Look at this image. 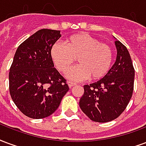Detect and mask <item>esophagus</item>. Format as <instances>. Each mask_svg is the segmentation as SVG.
Segmentation results:
<instances>
[{
    "label": "esophagus",
    "mask_w": 146,
    "mask_h": 146,
    "mask_svg": "<svg viewBox=\"0 0 146 146\" xmlns=\"http://www.w3.org/2000/svg\"><path fill=\"white\" fill-rule=\"evenodd\" d=\"M68 85L69 88H72V87L75 86L76 84L74 83V82H68Z\"/></svg>",
    "instance_id": "1"
}]
</instances>
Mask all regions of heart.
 I'll return each mask as SVG.
<instances>
[{
	"label": "heart",
	"instance_id": "heart-1",
	"mask_svg": "<svg viewBox=\"0 0 146 146\" xmlns=\"http://www.w3.org/2000/svg\"><path fill=\"white\" fill-rule=\"evenodd\" d=\"M65 44L54 45L50 54L57 68L63 73L78 58L79 64L66 74L69 79L82 81L90 77L92 80H100L108 74L113 60L110 46L86 33L71 36L66 39Z\"/></svg>",
	"mask_w": 146,
	"mask_h": 146
}]
</instances>
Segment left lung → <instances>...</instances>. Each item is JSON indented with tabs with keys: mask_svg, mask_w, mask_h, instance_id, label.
I'll list each match as a JSON object with an SVG mask.
<instances>
[{
	"mask_svg": "<svg viewBox=\"0 0 146 146\" xmlns=\"http://www.w3.org/2000/svg\"><path fill=\"white\" fill-rule=\"evenodd\" d=\"M117 59L108 74L96 82L84 86L79 106L88 117L100 123L117 118L132 96L135 69L126 46L116 39Z\"/></svg>",
	"mask_w": 146,
	"mask_h": 146,
	"instance_id": "obj_1",
	"label": "left lung"
}]
</instances>
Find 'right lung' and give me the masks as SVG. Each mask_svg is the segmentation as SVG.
Wrapping results in <instances>:
<instances>
[{
    "label": "right lung",
    "instance_id": "1",
    "mask_svg": "<svg viewBox=\"0 0 146 146\" xmlns=\"http://www.w3.org/2000/svg\"><path fill=\"white\" fill-rule=\"evenodd\" d=\"M60 31L42 29L17 49L9 72L12 100L25 116L41 119L58 108L69 87L54 68L51 49Z\"/></svg>",
    "mask_w": 146,
    "mask_h": 146
}]
</instances>
